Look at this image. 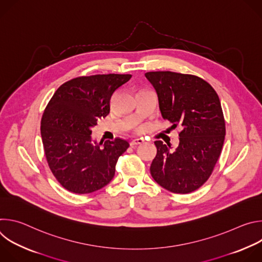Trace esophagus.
<instances>
[{
  "mask_svg": "<svg viewBox=\"0 0 262 262\" xmlns=\"http://www.w3.org/2000/svg\"><path fill=\"white\" fill-rule=\"evenodd\" d=\"M143 143H144L143 139H135L130 142V146L134 147V146H137V145H140V144H143Z\"/></svg>",
  "mask_w": 262,
  "mask_h": 262,
  "instance_id": "obj_1",
  "label": "esophagus"
}]
</instances>
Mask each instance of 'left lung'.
I'll return each instance as SVG.
<instances>
[{"mask_svg":"<svg viewBox=\"0 0 262 262\" xmlns=\"http://www.w3.org/2000/svg\"><path fill=\"white\" fill-rule=\"evenodd\" d=\"M146 79L155 87L164 119L180 125L179 144L156 141L158 152L150 166L154 179L164 189L189 194L206 182L220 158L226 127L220 98L203 79L172 71H150Z\"/></svg>","mask_w":262,"mask_h":262,"instance_id":"8db88e82","label":"left lung"}]
</instances>
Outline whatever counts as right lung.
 I'll list each match as a JSON object with an SVG mask.
<instances>
[{
    "label": "right lung",
    "instance_id": "add662e5",
    "mask_svg": "<svg viewBox=\"0 0 262 262\" xmlns=\"http://www.w3.org/2000/svg\"><path fill=\"white\" fill-rule=\"evenodd\" d=\"M132 74H95L61 85L48 103L41 119V138L49 167L64 189L89 194L105 186L115 175L127 141L116 138L92 142L91 128L110 113L115 91Z\"/></svg>",
    "mask_w": 262,
    "mask_h": 262
}]
</instances>
